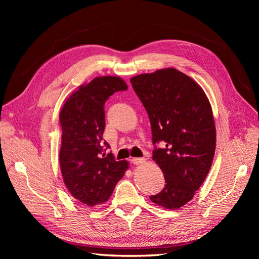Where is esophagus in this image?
<instances>
[{
  "instance_id": "esophagus-1",
  "label": "esophagus",
  "mask_w": 259,
  "mask_h": 259,
  "mask_svg": "<svg viewBox=\"0 0 259 259\" xmlns=\"http://www.w3.org/2000/svg\"><path fill=\"white\" fill-rule=\"evenodd\" d=\"M146 162V159L144 158H133L132 163L135 164V165H139V164H143Z\"/></svg>"
}]
</instances>
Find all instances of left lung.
Segmentation results:
<instances>
[{
    "mask_svg": "<svg viewBox=\"0 0 259 259\" xmlns=\"http://www.w3.org/2000/svg\"><path fill=\"white\" fill-rule=\"evenodd\" d=\"M131 83L150 120L152 160L165 178L150 200L179 208L193 198L213 162L216 130L209 101L198 83L174 68L136 75Z\"/></svg>",
    "mask_w": 259,
    "mask_h": 259,
    "instance_id": "1",
    "label": "left lung"
}]
</instances>
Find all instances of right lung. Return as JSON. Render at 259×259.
<instances>
[{
    "label": "right lung",
    "instance_id": "obj_1",
    "mask_svg": "<svg viewBox=\"0 0 259 259\" xmlns=\"http://www.w3.org/2000/svg\"><path fill=\"white\" fill-rule=\"evenodd\" d=\"M127 85L117 76L95 77L74 92L62 107L59 162L61 174L72 197L89 206L106 202L128 168L126 161H115L103 139L105 103Z\"/></svg>",
    "mask_w": 259,
    "mask_h": 259
}]
</instances>
